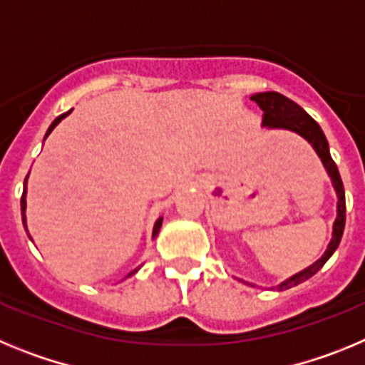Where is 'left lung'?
Here are the masks:
<instances>
[{"instance_id":"obj_1","label":"left lung","mask_w":365,"mask_h":365,"mask_svg":"<svg viewBox=\"0 0 365 365\" xmlns=\"http://www.w3.org/2000/svg\"><path fill=\"white\" fill-rule=\"evenodd\" d=\"M250 100H254L257 106L263 111V122L261 125L263 128H269V130H287L292 131V133L299 135L314 148V151L320 157L322 164L327 170V175L331 177V182H333V188L336 192V219H334L333 225V237L329 241L327 250L324 252V256L318 261H314L311 267L299 270L298 274L287 278L285 282L279 283L276 289L278 291H287L291 287L299 285V283L307 282L309 278H312L322 267L327 263V259L334 254V250L338 248L341 240V234H344V227H346V192H344V185H341L340 173H338V168L334 164L333 157L329 153V144L327 138H325L324 131L318 125V122L307 115V111L303 108H299L296 102H292L291 98L279 95L276 91H267V93H256V95L250 96ZM247 283V282H243ZM248 285V283H247Z\"/></svg>"}]
</instances>
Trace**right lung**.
I'll list each match as a JSON object with an SVG mask.
<instances>
[{
    "mask_svg": "<svg viewBox=\"0 0 365 365\" xmlns=\"http://www.w3.org/2000/svg\"><path fill=\"white\" fill-rule=\"evenodd\" d=\"M71 111H73V109H69V111H67V113H63V115H60V117L54 118V122L49 125V130H47V133H45L43 140H45V138H47V137H49L51 131H53L54 128H56V125L60 124V122H62L63 118H66ZM27 179H29V175L25 177V182H24V195H21V219H24L25 230H27V215H25V210H27ZM160 227H163V217H159V219H157V221H155V227H153V240H155V237H157V235H159ZM29 237H31V235H29ZM137 270H138V269H135L133 272H130V276H133V274L137 272Z\"/></svg>",
    "mask_w": 365,
    "mask_h": 365,
    "instance_id": "add662e5",
    "label": "right lung"
}]
</instances>
